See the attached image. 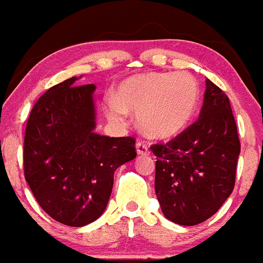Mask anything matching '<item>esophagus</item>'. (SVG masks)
<instances>
[{"instance_id":"1","label":"esophagus","mask_w":263,"mask_h":263,"mask_svg":"<svg viewBox=\"0 0 263 263\" xmlns=\"http://www.w3.org/2000/svg\"><path fill=\"white\" fill-rule=\"evenodd\" d=\"M135 148H137L138 155L140 156H148L149 155V149H148V145L145 144L144 142H138L135 144Z\"/></svg>"}]
</instances>
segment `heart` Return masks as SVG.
Returning <instances> with one entry per match:
<instances>
[{
	"instance_id": "obj_1",
	"label": "heart",
	"mask_w": 263,
	"mask_h": 263,
	"mask_svg": "<svg viewBox=\"0 0 263 263\" xmlns=\"http://www.w3.org/2000/svg\"><path fill=\"white\" fill-rule=\"evenodd\" d=\"M201 97V88L189 72H144L124 80L118 97L107 101L112 120L125 123L137 114L139 128L153 138H170L188 125Z\"/></svg>"
}]
</instances>
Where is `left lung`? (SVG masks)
Masks as SVG:
<instances>
[{
	"label": "left lung",
	"mask_w": 263,
	"mask_h": 263,
	"mask_svg": "<svg viewBox=\"0 0 263 263\" xmlns=\"http://www.w3.org/2000/svg\"><path fill=\"white\" fill-rule=\"evenodd\" d=\"M151 149L157 157L155 192L166 219L184 226L210 219L233 192L240 153L228 96L207 79L198 120Z\"/></svg>",
	"instance_id": "8db88e82"
}]
</instances>
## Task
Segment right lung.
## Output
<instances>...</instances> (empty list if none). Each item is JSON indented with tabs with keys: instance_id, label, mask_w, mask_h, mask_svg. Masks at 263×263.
Masks as SVG:
<instances>
[{
	"instance_id": "obj_1",
	"label": "right lung",
	"mask_w": 263,
	"mask_h": 263,
	"mask_svg": "<svg viewBox=\"0 0 263 263\" xmlns=\"http://www.w3.org/2000/svg\"><path fill=\"white\" fill-rule=\"evenodd\" d=\"M72 77L37 101L24 138V175L46 214L80 228L105 212L114 173L137 157L132 137L95 132V84Z\"/></svg>"
}]
</instances>
